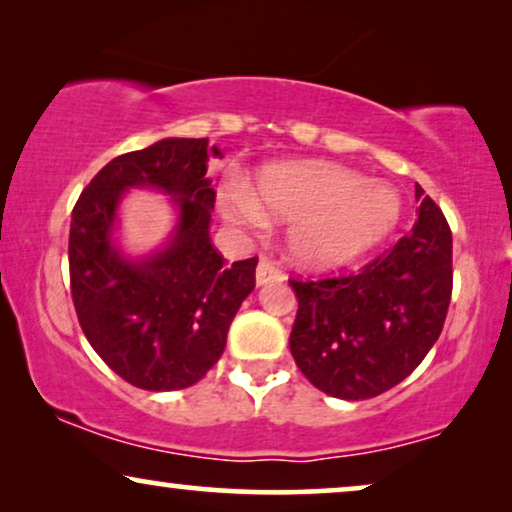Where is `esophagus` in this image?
I'll return each instance as SVG.
<instances>
[{
	"instance_id": "esophagus-1",
	"label": "esophagus",
	"mask_w": 512,
	"mask_h": 512,
	"mask_svg": "<svg viewBox=\"0 0 512 512\" xmlns=\"http://www.w3.org/2000/svg\"><path fill=\"white\" fill-rule=\"evenodd\" d=\"M255 276H257V285L283 281V271L274 260H271V257H262L260 264H257V274Z\"/></svg>"
}]
</instances>
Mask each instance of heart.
<instances>
[{
	"instance_id": "obj_1",
	"label": "heart",
	"mask_w": 512,
	"mask_h": 512,
	"mask_svg": "<svg viewBox=\"0 0 512 512\" xmlns=\"http://www.w3.org/2000/svg\"><path fill=\"white\" fill-rule=\"evenodd\" d=\"M222 208L236 222H260L262 210L292 220V257L313 269L351 264L400 220L391 187L325 161L271 163L257 173L252 196L234 189Z\"/></svg>"
}]
</instances>
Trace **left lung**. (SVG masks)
<instances>
[{"instance_id": "left-lung-1", "label": "left lung", "mask_w": 512, "mask_h": 512, "mask_svg": "<svg viewBox=\"0 0 512 512\" xmlns=\"http://www.w3.org/2000/svg\"><path fill=\"white\" fill-rule=\"evenodd\" d=\"M419 220L358 274L290 278L299 309L292 358L320 391L365 400L417 370L438 342L452 299V231L438 203L414 187Z\"/></svg>"}]
</instances>
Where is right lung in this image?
<instances>
[{
  "mask_svg": "<svg viewBox=\"0 0 512 512\" xmlns=\"http://www.w3.org/2000/svg\"><path fill=\"white\" fill-rule=\"evenodd\" d=\"M208 138H168L112 159L81 192L70 222V290L88 344L145 391L194 386L220 360L238 306L255 288L257 257L227 264L210 243L215 189ZM128 186L174 196L181 217L166 249L140 263L111 245Z\"/></svg>",
  "mask_w": 512,
  "mask_h": 512,
  "instance_id": "right-lung-1",
  "label": "right lung"
}]
</instances>
